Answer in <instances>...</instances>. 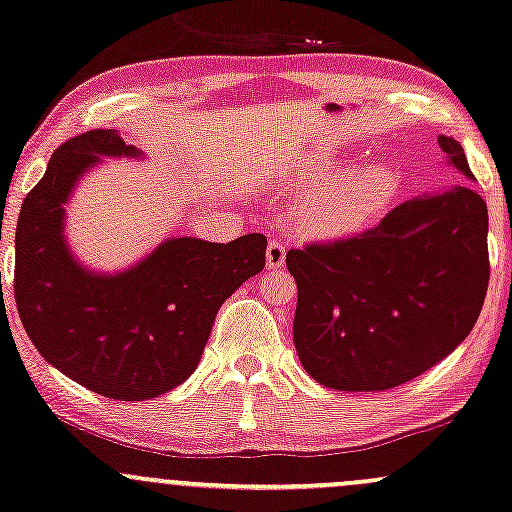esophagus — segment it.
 I'll return each instance as SVG.
<instances>
[{"mask_svg": "<svg viewBox=\"0 0 512 512\" xmlns=\"http://www.w3.org/2000/svg\"><path fill=\"white\" fill-rule=\"evenodd\" d=\"M286 264V245L281 241H269L267 245V267L281 269Z\"/></svg>", "mask_w": 512, "mask_h": 512, "instance_id": "obj_1", "label": "esophagus"}]
</instances>
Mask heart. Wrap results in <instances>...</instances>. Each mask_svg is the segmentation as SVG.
I'll use <instances>...</instances> for the list:
<instances>
[{"label":"heart","instance_id":"1","mask_svg":"<svg viewBox=\"0 0 512 512\" xmlns=\"http://www.w3.org/2000/svg\"><path fill=\"white\" fill-rule=\"evenodd\" d=\"M345 172V163L326 160L302 177L304 189L312 191L297 215L307 236L340 238L354 234L371 222L397 191V179L383 165L364 167L347 174L340 182L334 180Z\"/></svg>","mask_w":512,"mask_h":512}]
</instances>
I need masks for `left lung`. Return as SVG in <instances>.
I'll return each instance as SVG.
<instances>
[{"label": "left lung", "mask_w": 512, "mask_h": 512, "mask_svg": "<svg viewBox=\"0 0 512 512\" xmlns=\"http://www.w3.org/2000/svg\"><path fill=\"white\" fill-rule=\"evenodd\" d=\"M472 179L463 146L439 137ZM487 203L468 186L418 196L352 238L290 250L293 340L304 371L342 392L404 385L451 354L489 286Z\"/></svg>", "instance_id": "obj_1"}]
</instances>
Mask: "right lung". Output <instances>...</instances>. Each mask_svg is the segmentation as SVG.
<instances>
[{
	"label": "right lung",
	"instance_id": "1",
	"mask_svg": "<svg viewBox=\"0 0 512 512\" xmlns=\"http://www.w3.org/2000/svg\"><path fill=\"white\" fill-rule=\"evenodd\" d=\"M101 155L141 153L115 129H92L58 146L25 196L14 297L25 333L51 366L103 397L141 401L196 371L219 307L264 269L267 238H170L120 274H94L68 248L63 205Z\"/></svg>",
	"mask_w": 512,
	"mask_h": 512
}]
</instances>
